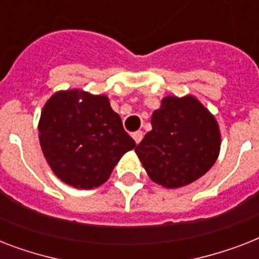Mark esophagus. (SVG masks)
Returning <instances> with one entry per match:
<instances>
[{
  "label": "esophagus",
  "mask_w": 259,
  "mask_h": 259,
  "mask_svg": "<svg viewBox=\"0 0 259 259\" xmlns=\"http://www.w3.org/2000/svg\"><path fill=\"white\" fill-rule=\"evenodd\" d=\"M142 137H144L142 132H136V133H133V140L136 141V144H140L142 141Z\"/></svg>",
  "instance_id": "34e87169"
}]
</instances>
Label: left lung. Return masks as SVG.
Returning a JSON list of instances; mask_svg holds the SVG:
<instances>
[{"mask_svg": "<svg viewBox=\"0 0 259 259\" xmlns=\"http://www.w3.org/2000/svg\"><path fill=\"white\" fill-rule=\"evenodd\" d=\"M219 149L221 132L208 110L193 97H166L136 153L154 183L179 188L203 176Z\"/></svg>", "mask_w": 259, "mask_h": 259, "instance_id": "8db88e82", "label": "left lung"}]
</instances>
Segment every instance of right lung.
<instances>
[{"label": "right lung", "mask_w": 259, "mask_h": 259, "mask_svg": "<svg viewBox=\"0 0 259 259\" xmlns=\"http://www.w3.org/2000/svg\"><path fill=\"white\" fill-rule=\"evenodd\" d=\"M40 145L54 173L75 188L103 184L136 146L107 97L71 90L52 95L38 122Z\"/></svg>", "instance_id": "1"}]
</instances>
